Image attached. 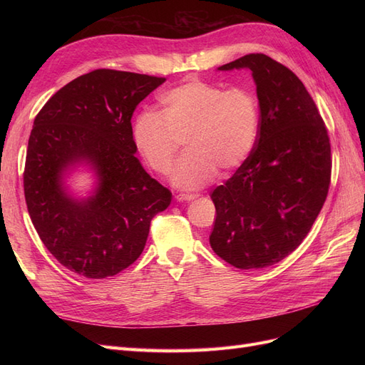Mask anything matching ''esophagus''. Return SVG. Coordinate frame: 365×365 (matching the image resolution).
I'll list each match as a JSON object with an SVG mask.
<instances>
[{"label":"esophagus","mask_w":365,"mask_h":365,"mask_svg":"<svg viewBox=\"0 0 365 365\" xmlns=\"http://www.w3.org/2000/svg\"><path fill=\"white\" fill-rule=\"evenodd\" d=\"M197 195H192V193H180L178 196H176V200L178 201H193L196 200Z\"/></svg>","instance_id":"esophagus-1"}]
</instances>
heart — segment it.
Returning a JSON list of instances; mask_svg holds the SVG:
<instances>
[{"instance_id":"1","label":"heart","mask_w":365,"mask_h":365,"mask_svg":"<svg viewBox=\"0 0 365 365\" xmlns=\"http://www.w3.org/2000/svg\"><path fill=\"white\" fill-rule=\"evenodd\" d=\"M163 113L143 111L134 125L135 143L157 173H168L185 140L187 152L173 172L182 189H197L247 161L256 146L260 108L247 88L187 81L161 96Z\"/></svg>"}]
</instances>
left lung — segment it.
<instances>
[{"label": "left lung", "instance_id": "obj_1", "mask_svg": "<svg viewBox=\"0 0 365 365\" xmlns=\"http://www.w3.org/2000/svg\"><path fill=\"white\" fill-rule=\"evenodd\" d=\"M250 68L257 86L256 146L212 193L216 220L210 245L239 269L283 260L311 231L327 197L330 140L306 86L280 62L251 53L219 70Z\"/></svg>", "mask_w": 365, "mask_h": 365}]
</instances>
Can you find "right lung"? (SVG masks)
Wrapping results in <instances>:
<instances>
[{"label": "right lung", "mask_w": 365, "mask_h": 365, "mask_svg": "<svg viewBox=\"0 0 365 365\" xmlns=\"http://www.w3.org/2000/svg\"><path fill=\"white\" fill-rule=\"evenodd\" d=\"M165 79L101 68L53 94L30 132L24 195L33 227L53 257L86 279L113 277L145 250L150 220L172 193L135 157L130 118ZM88 162L98 173L93 197L77 202L63 172Z\"/></svg>", "instance_id": "add662e5"}]
</instances>
